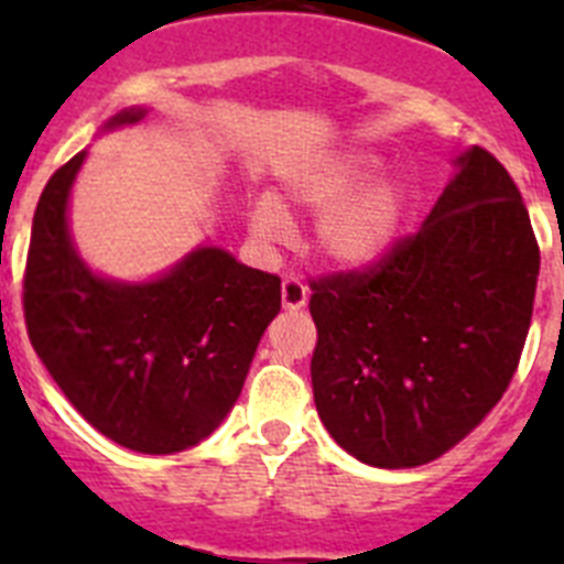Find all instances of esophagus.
Segmentation results:
<instances>
[{
	"instance_id": "34e87169",
	"label": "esophagus",
	"mask_w": 564,
	"mask_h": 564,
	"mask_svg": "<svg viewBox=\"0 0 564 564\" xmlns=\"http://www.w3.org/2000/svg\"><path fill=\"white\" fill-rule=\"evenodd\" d=\"M307 296H311V291H307L305 282H299L296 276H288L285 282H282V307H288V311L305 307Z\"/></svg>"
}]
</instances>
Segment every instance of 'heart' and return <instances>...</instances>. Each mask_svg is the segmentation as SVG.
Returning a JSON list of instances; mask_svg holds the SVG:
<instances>
[{"label": "heart", "instance_id": "obj_1", "mask_svg": "<svg viewBox=\"0 0 564 564\" xmlns=\"http://www.w3.org/2000/svg\"><path fill=\"white\" fill-rule=\"evenodd\" d=\"M376 154L352 152L302 174L288 186V203L322 212L313 223V251L336 268L376 265L390 251L406 214V188L398 177H376ZM259 242H279L288 234V214L273 197H259L248 212Z\"/></svg>", "mask_w": 564, "mask_h": 564}]
</instances>
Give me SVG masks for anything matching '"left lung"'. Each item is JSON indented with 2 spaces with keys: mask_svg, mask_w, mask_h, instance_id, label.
<instances>
[{
  "mask_svg": "<svg viewBox=\"0 0 564 564\" xmlns=\"http://www.w3.org/2000/svg\"><path fill=\"white\" fill-rule=\"evenodd\" d=\"M421 231L376 265L311 279L313 401L341 449L378 468L449 452L514 378L540 246L495 154L457 158Z\"/></svg>",
  "mask_w": 564,
  "mask_h": 564,
  "instance_id": "8db88e82",
  "label": "left lung"
}]
</instances>
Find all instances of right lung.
<instances>
[{
    "label": "right lung",
    "instance_id": "right-lung-1",
    "mask_svg": "<svg viewBox=\"0 0 564 564\" xmlns=\"http://www.w3.org/2000/svg\"><path fill=\"white\" fill-rule=\"evenodd\" d=\"M143 109L115 115L134 123ZM84 163L69 158L39 197L24 268V325L58 390L104 437L143 455L183 452L220 426L257 344L282 307L279 276L197 248L166 276L123 285L89 271L67 231Z\"/></svg>",
    "mask_w": 564,
    "mask_h": 564
}]
</instances>
